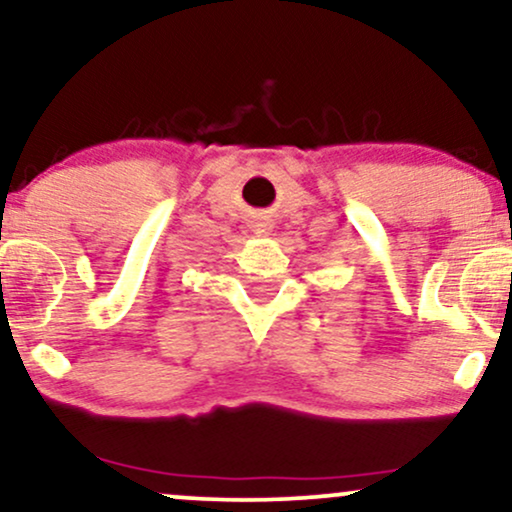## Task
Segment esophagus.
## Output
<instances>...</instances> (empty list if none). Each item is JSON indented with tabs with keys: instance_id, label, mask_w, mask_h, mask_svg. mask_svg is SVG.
<instances>
[{
	"instance_id": "obj_1",
	"label": "esophagus",
	"mask_w": 512,
	"mask_h": 512,
	"mask_svg": "<svg viewBox=\"0 0 512 512\" xmlns=\"http://www.w3.org/2000/svg\"><path fill=\"white\" fill-rule=\"evenodd\" d=\"M250 229L257 233V236H267V233H272V221H269L267 217H255L250 221Z\"/></svg>"
}]
</instances>
